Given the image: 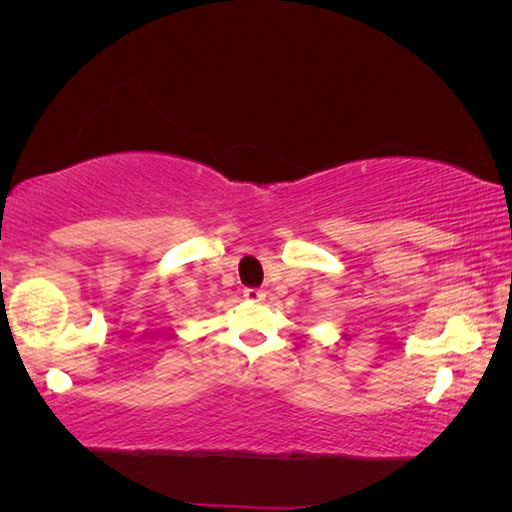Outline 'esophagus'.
<instances>
[{
	"label": "esophagus",
	"mask_w": 512,
	"mask_h": 512,
	"mask_svg": "<svg viewBox=\"0 0 512 512\" xmlns=\"http://www.w3.org/2000/svg\"><path fill=\"white\" fill-rule=\"evenodd\" d=\"M244 298L250 302H262L266 298V291L264 289H246Z\"/></svg>",
	"instance_id": "1"
}]
</instances>
